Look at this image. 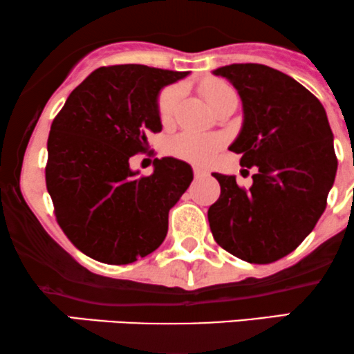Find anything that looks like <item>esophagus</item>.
Here are the masks:
<instances>
[{"instance_id": "esophagus-1", "label": "esophagus", "mask_w": 354, "mask_h": 354, "mask_svg": "<svg viewBox=\"0 0 354 354\" xmlns=\"http://www.w3.org/2000/svg\"><path fill=\"white\" fill-rule=\"evenodd\" d=\"M207 170H205V169H201V167H194V176H196L197 178L198 177H205V176H207Z\"/></svg>"}]
</instances>
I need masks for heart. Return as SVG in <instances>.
Returning <instances> with one entry per match:
<instances>
[{"instance_id": "1", "label": "heart", "mask_w": 354, "mask_h": 354, "mask_svg": "<svg viewBox=\"0 0 354 354\" xmlns=\"http://www.w3.org/2000/svg\"><path fill=\"white\" fill-rule=\"evenodd\" d=\"M202 97L209 103L210 109L216 105L217 102L229 93L230 86L222 82H207L202 85ZM178 98H180V90L178 86L172 85L167 86L160 91L157 98V112L158 118L164 125H169L174 120L176 115ZM224 145V138L221 135H210V133H194V132H184L178 133L174 137L169 144L170 153L176 157L184 158V160L194 162V164H207L216 156L217 150Z\"/></svg>"}]
</instances>
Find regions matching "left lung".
Here are the masks:
<instances>
[{
	"instance_id": "1",
	"label": "left lung",
	"mask_w": 354,
	"mask_h": 354,
	"mask_svg": "<svg viewBox=\"0 0 354 354\" xmlns=\"http://www.w3.org/2000/svg\"><path fill=\"white\" fill-rule=\"evenodd\" d=\"M214 75L239 91L244 124L229 149L256 174L249 189L212 174L221 196L209 207L210 230L232 256L274 263L295 251L326 209L337 169L331 127L321 102L283 71L234 63Z\"/></svg>"
}]
</instances>
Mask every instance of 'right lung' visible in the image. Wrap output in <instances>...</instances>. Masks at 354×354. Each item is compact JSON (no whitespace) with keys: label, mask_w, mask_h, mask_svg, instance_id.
Listing matches in <instances>:
<instances>
[{"label":"right lung","mask_w":354,"mask_h":354,"mask_svg":"<svg viewBox=\"0 0 354 354\" xmlns=\"http://www.w3.org/2000/svg\"><path fill=\"white\" fill-rule=\"evenodd\" d=\"M145 65L100 66L66 98L51 124L46 189L65 236L106 264H130L162 244L169 210L192 182V169L156 158L138 176L130 158L160 132L158 91L187 77Z\"/></svg>","instance_id":"add662e5"}]
</instances>
